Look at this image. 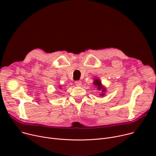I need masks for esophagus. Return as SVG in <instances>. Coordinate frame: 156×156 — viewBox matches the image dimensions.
Here are the masks:
<instances>
[{"mask_svg": "<svg viewBox=\"0 0 156 156\" xmlns=\"http://www.w3.org/2000/svg\"><path fill=\"white\" fill-rule=\"evenodd\" d=\"M75 85H76V86H77V87L81 86V81L80 80H76V81H75Z\"/></svg>", "mask_w": 156, "mask_h": 156, "instance_id": "esophagus-1", "label": "esophagus"}]
</instances>
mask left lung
<instances>
[{
  "label": "left lung",
  "instance_id": "1",
  "mask_svg": "<svg viewBox=\"0 0 156 156\" xmlns=\"http://www.w3.org/2000/svg\"><path fill=\"white\" fill-rule=\"evenodd\" d=\"M94 84L95 86L97 87V89H99V90H101L102 89V92H104L105 91V90L103 88V87L102 86L101 82V81H100L99 80H97V79H96V80H95V81H94ZM101 95H104V94H102Z\"/></svg>",
  "mask_w": 156,
  "mask_h": 156
}]
</instances>
